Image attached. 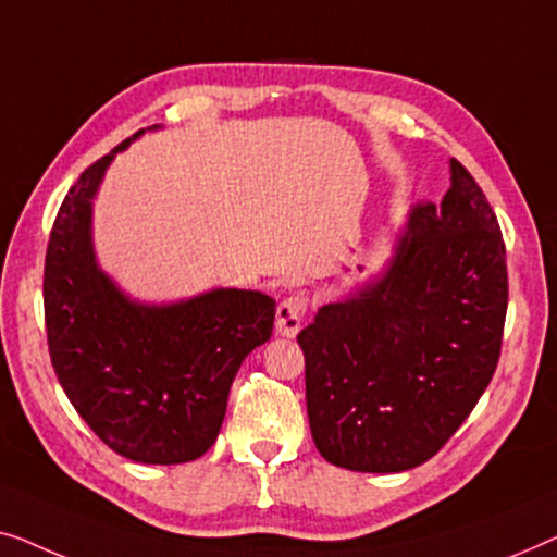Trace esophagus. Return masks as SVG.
<instances>
[{
    "label": "esophagus",
    "instance_id": "obj_1",
    "mask_svg": "<svg viewBox=\"0 0 557 557\" xmlns=\"http://www.w3.org/2000/svg\"><path fill=\"white\" fill-rule=\"evenodd\" d=\"M305 312H308V300H305V297H300V295L287 297V300H282L277 305L275 327H277V333L282 335V338H295V335L300 333Z\"/></svg>",
    "mask_w": 557,
    "mask_h": 557
}]
</instances>
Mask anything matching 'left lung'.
<instances>
[{"label":"left lung","instance_id":"8db88e82","mask_svg":"<svg viewBox=\"0 0 557 557\" xmlns=\"http://www.w3.org/2000/svg\"><path fill=\"white\" fill-rule=\"evenodd\" d=\"M379 275L297 335L312 442L335 467L406 472L432 459L490 386L507 312L505 242L472 174L449 161Z\"/></svg>","mask_w":557,"mask_h":557}]
</instances>
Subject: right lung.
Here are the masks:
<instances>
[{"label":"right lung","mask_w":557,"mask_h":557,"mask_svg":"<svg viewBox=\"0 0 557 557\" xmlns=\"http://www.w3.org/2000/svg\"><path fill=\"white\" fill-rule=\"evenodd\" d=\"M140 133L85 169L58 211L45 257L47 346L70 404L115 454L184 465L216 442L242 360L270 341L275 300L214 287L140 302L106 275L92 245V201Z\"/></svg>","instance_id":"1"}]
</instances>
